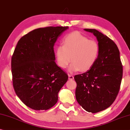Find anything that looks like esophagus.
Returning <instances> with one entry per match:
<instances>
[{"instance_id":"esophagus-1","label":"esophagus","mask_w":130,"mask_h":130,"mask_svg":"<svg viewBox=\"0 0 130 130\" xmlns=\"http://www.w3.org/2000/svg\"><path fill=\"white\" fill-rule=\"evenodd\" d=\"M68 77H69V80H73L74 79L73 76L71 75H68Z\"/></svg>"}]
</instances>
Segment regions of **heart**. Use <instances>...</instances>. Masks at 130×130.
<instances>
[{
  "mask_svg": "<svg viewBox=\"0 0 130 130\" xmlns=\"http://www.w3.org/2000/svg\"><path fill=\"white\" fill-rule=\"evenodd\" d=\"M62 43L55 49L57 64L61 68H67L72 60L70 72H87L97 61L100 45L80 32L70 33L63 39Z\"/></svg>",
  "mask_w": 130,
  "mask_h": 130,
  "instance_id": "1",
  "label": "heart"
}]
</instances>
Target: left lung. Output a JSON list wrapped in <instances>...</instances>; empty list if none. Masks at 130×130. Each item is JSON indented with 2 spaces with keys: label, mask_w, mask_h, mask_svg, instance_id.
<instances>
[{
  "label": "left lung",
  "mask_w": 130,
  "mask_h": 130,
  "mask_svg": "<svg viewBox=\"0 0 130 130\" xmlns=\"http://www.w3.org/2000/svg\"><path fill=\"white\" fill-rule=\"evenodd\" d=\"M84 30L96 37L100 51L91 69L74 77L77 83L75 95L84 109L95 113L109 108L116 100L123 77V66L118 47L112 40L94 29Z\"/></svg>",
  "instance_id": "left-lung-1"
}]
</instances>
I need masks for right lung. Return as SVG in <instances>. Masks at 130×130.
Here are the masks:
<instances>
[{
  "instance_id": "obj_1",
  "label": "right lung",
  "mask_w": 130,
  "mask_h": 130,
  "mask_svg": "<svg viewBox=\"0 0 130 130\" xmlns=\"http://www.w3.org/2000/svg\"><path fill=\"white\" fill-rule=\"evenodd\" d=\"M68 26L36 29L22 36L11 58L13 85L29 108L47 110L58 101V94L68 76L55 62L54 46Z\"/></svg>"
}]
</instances>
